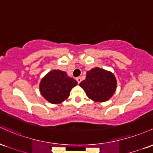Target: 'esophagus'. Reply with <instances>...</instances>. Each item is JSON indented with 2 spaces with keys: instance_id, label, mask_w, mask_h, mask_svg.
I'll list each match as a JSON object with an SVG mask.
<instances>
[{
  "instance_id": "esophagus-1",
  "label": "esophagus",
  "mask_w": 153,
  "mask_h": 153,
  "mask_svg": "<svg viewBox=\"0 0 153 153\" xmlns=\"http://www.w3.org/2000/svg\"><path fill=\"white\" fill-rule=\"evenodd\" d=\"M76 81H77V82H78V84H79L80 82H82V79H81V77H77L76 78Z\"/></svg>"
}]
</instances>
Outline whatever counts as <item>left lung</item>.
<instances>
[{"instance_id":"left-lung-1","label":"left lung","mask_w":153,"mask_h":153,"mask_svg":"<svg viewBox=\"0 0 153 153\" xmlns=\"http://www.w3.org/2000/svg\"><path fill=\"white\" fill-rule=\"evenodd\" d=\"M117 82L112 72L95 67L87 72L86 79L79 84L86 95L95 102H105L116 92Z\"/></svg>"}]
</instances>
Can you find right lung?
Masks as SVG:
<instances>
[{
	"label": "right lung",
	"instance_id": "right-lung-1",
	"mask_svg": "<svg viewBox=\"0 0 153 153\" xmlns=\"http://www.w3.org/2000/svg\"><path fill=\"white\" fill-rule=\"evenodd\" d=\"M77 82L65 71L52 70L41 79L39 91L42 97L53 104H58L66 100Z\"/></svg>",
	"mask_w": 153,
	"mask_h": 153
}]
</instances>
